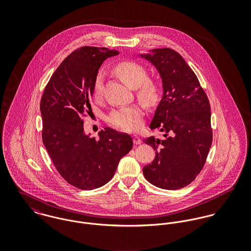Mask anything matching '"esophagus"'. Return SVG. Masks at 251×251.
<instances>
[{
  "label": "esophagus",
  "mask_w": 251,
  "mask_h": 251,
  "mask_svg": "<svg viewBox=\"0 0 251 251\" xmlns=\"http://www.w3.org/2000/svg\"><path fill=\"white\" fill-rule=\"evenodd\" d=\"M132 137H133V143L136 144V145L141 143V139H140V137L138 135L134 134Z\"/></svg>",
  "instance_id": "1"
}]
</instances>
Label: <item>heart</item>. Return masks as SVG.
I'll use <instances>...</instances> for the list:
<instances>
[{"instance_id":"obj_1","label":"heart","mask_w":251,"mask_h":251,"mask_svg":"<svg viewBox=\"0 0 251 251\" xmlns=\"http://www.w3.org/2000/svg\"><path fill=\"white\" fill-rule=\"evenodd\" d=\"M118 76L130 88H137V98L147 107H152L160 100L161 90L157 83L148 79V72L142 66L133 62H124L116 69ZM103 90V73L99 72L94 83V95L100 98ZM108 122L113 126L126 130L134 131L143 124V111L138 104L114 109L108 115Z\"/></svg>"}]
</instances>
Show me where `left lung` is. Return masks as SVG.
<instances>
[{
    "instance_id": "left-lung-1",
    "label": "left lung",
    "mask_w": 251,
    "mask_h": 251,
    "mask_svg": "<svg viewBox=\"0 0 251 251\" xmlns=\"http://www.w3.org/2000/svg\"><path fill=\"white\" fill-rule=\"evenodd\" d=\"M139 54L155 67L162 81L163 96L151 129L164 132L163 140L144 139L155 157L144 166L145 178L162 189L186 186L201 172L213 142L211 106L197 76L173 49L159 48Z\"/></svg>"
}]
</instances>
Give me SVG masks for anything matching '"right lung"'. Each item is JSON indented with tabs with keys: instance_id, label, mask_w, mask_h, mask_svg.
I'll return each mask as SVG.
<instances>
[{
	"instance_id": "right-lung-1",
	"label": "right lung",
	"mask_w": 251,
	"mask_h": 251,
	"mask_svg": "<svg viewBox=\"0 0 251 251\" xmlns=\"http://www.w3.org/2000/svg\"><path fill=\"white\" fill-rule=\"evenodd\" d=\"M117 50L83 46L73 51L46 85L41 100L42 141L60 175L73 186L91 190L113 178L120 159L132 149L130 135L105 127L100 139L84 131L92 111L96 76Z\"/></svg>"
}]
</instances>
